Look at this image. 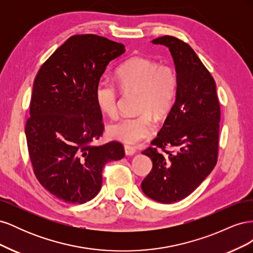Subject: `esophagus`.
<instances>
[{
  "mask_svg": "<svg viewBox=\"0 0 253 253\" xmlns=\"http://www.w3.org/2000/svg\"><path fill=\"white\" fill-rule=\"evenodd\" d=\"M125 153L126 156H132L136 153V149L131 145H125Z\"/></svg>",
  "mask_w": 253,
  "mask_h": 253,
  "instance_id": "obj_1",
  "label": "esophagus"
}]
</instances>
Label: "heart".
I'll list each match as a JSON object with an SVG mask.
<instances>
[{"instance_id": "obj_1", "label": "heart", "mask_w": 253, "mask_h": 253, "mask_svg": "<svg viewBox=\"0 0 253 253\" xmlns=\"http://www.w3.org/2000/svg\"><path fill=\"white\" fill-rule=\"evenodd\" d=\"M119 86L125 91L139 93L135 116H126L108 126V135L114 140L136 143L155 132L156 119L169 114L177 93V75L171 65H159L144 57H133L121 64L116 72ZM95 98L97 104L110 117L117 114L118 89L108 80L99 81Z\"/></svg>"}]
</instances>
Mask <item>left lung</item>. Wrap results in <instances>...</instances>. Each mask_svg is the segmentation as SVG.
<instances>
[{
	"label": "left lung",
	"instance_id": "left-lung-1",
	"mask_svg": "<svg viewBox=\"0 0 253 253\" xmlns=\"http://www.w3.org/2000/svg\"><path fill=\"white\" fill-rule=\"evenodd\" d=\"M169 48L178 79L175 102L151 147L142 154L153 168L143 193L163 204L190 195L217 163L220 108L216 84L189 44L172 36L152 41ZM172 146L176 151H168Z\"/></svg>",
	"mask_w": 253,
	"mask_h": 253
}]
</instances>
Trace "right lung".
I'll use <instances>...</instances> for the list:
<instances>
[{
    "mask_svg": "<svg viewBox=\"0 0 253 253\" xmlns=\"http://www.w3.org/2000/svg\"><path fill=\"white\" fill-rule=\"evenodd\" d=\"M125 45L96 35L72 36L45 61L34 81L25 135L37 179L60 201L83 204L101 189L102 169L125 156L124 145L93 142L102 136L98 82Z\"/></svg>",
    "mask_w": 253,
    "mask_h": 253,
    "instance_id": "1",
    "label": "right lung"
}]
</instances>
